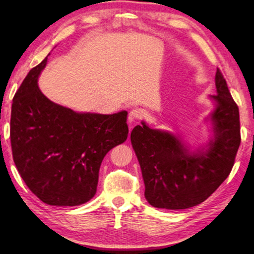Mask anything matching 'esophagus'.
<instances>
[{
    "mask_svg": "<svg viewBox=\"0 0 254 254\" xmlns=\"http://www.w3.org/2000/svg\"><path fill=\"white\" fill-rule=\"evenodd\" d=\"M146 111L144 109H140V108H135V109H132L129 112V116H128V120H129V123L132 122H137V120L139 119H143L144 117H146Z\"/></svg>",
    "mask_w": 254,
    "mask_h": 254,
    "instance_id": "1",
    "label": "esophagus"
}]
</instances>
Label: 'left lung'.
Here are the masks:
<instances>
[{"mask_svg":"<svg viewBox=\"0 0 254 254\" xmlns=\"http://www.w3.org/2000/svg\"><path fill=\"white\" fill-rule=\"evenodd\" d=\"M216 109L210 116L214 138L205 152L190 153L179 137L151 129L146 124L131 130L132 148L138 159L149 205L186 209L205 201L231 173L241 143L240 114L227 83L217 68Z\"/></svg>","mask_w":254,"mask_h":254,"instance_id":"left-lung-1","label":"left lung"}]
</instances>
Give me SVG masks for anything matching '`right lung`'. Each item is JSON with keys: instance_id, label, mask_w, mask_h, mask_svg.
<instances>
[{"instance_id": "add662e5", "label": "right lung", "mask_w": 254, "mask_h": 254, "mask_svg": "<svg viewBox=\"0 0 254 254\" xmlns=\"http://www.w3.org/2000/svg\"><path fill=\"white\" fill-rule=\"evenodd\" d=\"M47 57L30 69L12 102L13 161L29 189L52 206H78L97 192L103 157L128 136L127 111L77 114L46 98L38 76Z\"/></svg>"}]
</instances>
